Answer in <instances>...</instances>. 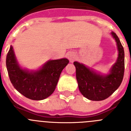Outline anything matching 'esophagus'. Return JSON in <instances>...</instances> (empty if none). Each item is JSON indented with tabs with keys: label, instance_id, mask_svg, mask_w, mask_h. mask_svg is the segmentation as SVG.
<instances>
[{
	"label": "esophagus",
	"instance_id": "1",
	"mask_svg": "<svg viewBox=\"0 0 131 131\" xmlns=\"http://www.w3.org/2000/svg\"><path fill=\"white\" fill-rule=\"evenodd\" d=\"M67 56H68V58L71 62H73L74 60L75 59V54L73 52H69Z\"/></svg>",
	"mask_w": 131,
	"mask_h": 131
}]
</instances>
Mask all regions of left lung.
I'll return each mask as SVG.
<instances>
[{"instance_id":"left-lung-1","label":"left lung","mask_w":131,"mask_h":131,"mask_svg":"<svg viewBox=\"0 0 131 131\" xmlns=\"http://www.w3.org/2000/svg\"><path fill=\"white\" fill-rule=\"evenodd\" d=\"M116 42L118 56L107 74H102L78 62H74L76 78L81 93L89 100L100 101L111 96L120 86L124 75L125 53L120 40L111 33Z\"/></svg>"}]
</instances>
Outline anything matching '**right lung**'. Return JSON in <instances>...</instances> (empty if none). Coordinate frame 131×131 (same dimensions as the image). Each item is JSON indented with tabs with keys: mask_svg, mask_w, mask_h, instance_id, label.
Here are the masks:
<instances>
[{
	"mask_svg": "<svg viewBox=\"0 0 131 131\" xmlns=\"http://www.w3.org/2000/svg\"><path fill=\"white\" fill-rule=\"evenodd\" d=\"M68 63L67 58L50 60L37 70H29L19 64L12 45L6 60L14 87L24 96L33 100H44L51 95L60 74Z\"/></svg>",
	"mask_w": 131,
	"mask_h": 131,
	"instance_id": "right-lung-1",
	"label": "right lung"
}]
</instances>
